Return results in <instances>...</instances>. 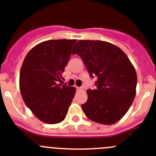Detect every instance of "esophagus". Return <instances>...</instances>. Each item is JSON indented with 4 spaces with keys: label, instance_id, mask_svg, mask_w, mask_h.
Masks as SVG:
<instances>
[{
    "label": "esophagus",
    "instance_id": "obj_1",
    "mask_svg": "<svg viewBox=\"0 0 156 156\" xmlns=\"http://www.w3.org/2000/svg\"><path fill=\"white\" fill-rule=\"evenodd\" d=\"M76 88H77V90L81 91V90H83V89H84V87H83V86H81V87H76Z\"/></svg>",
    "mask_w": 156,
    "mask_h": 156
}]
</instances>
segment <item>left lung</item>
Returning <instances> with one entry per match:
<instances>
[{
	"label": "left lung",
	"mask_w": 156,
	"mask_h": 156,
	"mask_svg": "<svg viewBox=\"0 0 156 156\" xmlns=\"http://www.w3.org/2000/svg\"><path fill=\"white\" fill-rule=\"evenodd\" d=\"M72 54L81 57L91 78H98L96 89L86 91L88 100L81 105L85 114L106 125L119 121L136 95L137 74L127 56L118 47L100 40H79Z\"/></svg>",
	"instance_id": "left-lung-1"
}]
</instances>
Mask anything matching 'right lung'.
I'll return each instance as SVG.
<instances>
[{"label":"right lung","mask_w":156,"mask_h":156,"mask_svg":"<svg viewBox=\"0 0 156 156\" xmlns=\"http://www.w3.org/2000/svg\"><path fill=\"white\" fill-rule=\"evenodd\" d=\"M76 40H51L39 43L25 57L19 76L22 99L43 123L63 121L76 88L59 84Z\"/></svg>","instance_id":"right-lung-1"}]
</instances>
